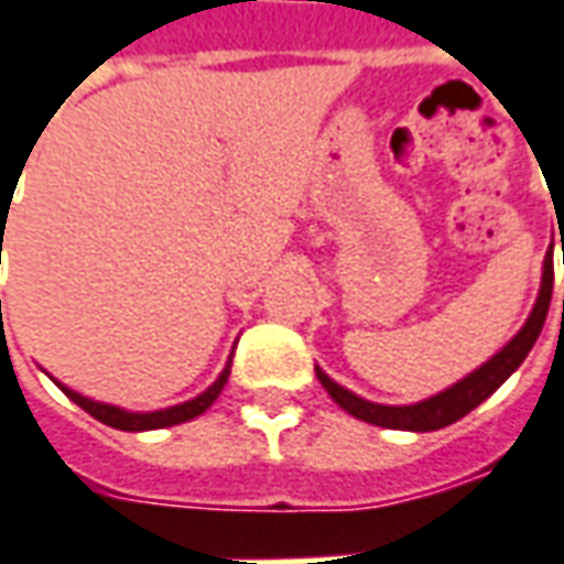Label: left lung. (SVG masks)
Listing matches in <instances>:
<instances>
[{"mask_svg": "<svg viewBox=\"0 0 564 564\" xmlns=\"http://www.w3.org/2000/svg\"><path fill=\"white\" fill-rule=\"evenodd\" d=\"M564 262V257H562ZM550 295H553V253L544 259V274H541V293H538V302H534L532 314L525 319L513 338H510L501 350H498L489 362L471 371L468 378H462L459 383H453L449 390L437 392L432 399L416 404H375L359 399L356 392L344 390L335 380L319 371V383L326 387L332 399L338 408H344L347 414H354L356 420H366L371 425H380V429H402V432H435V429H444V425L456 423L465 414H471L474 408L480 402H486L492 392L505 383V380L522 366V359L529 356V350L538 341V335L544 329L546 311H550ZM564 305V302H562Z\"/></svg>", "mask_w": 564, "mask_h": 564, "instance_id": "obj_1", "label": "left lung"}]
</instances>
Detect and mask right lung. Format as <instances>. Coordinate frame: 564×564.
<instances>
[{"label": "right lung", "instance_id": "obj_1", "mask_svg": "<svg viewBox=\"0 0 564 564\" xmlns=\"http://www.w3.org/2000/svg\"><path fill=\"white\" fill-rule=\"evenodd\" d=\"M229 368L232 366L223 368L220 378L214 380L208 390L202 392V395H196V399H189V402L184 404H174V408H165V411H150V414H132V411H123V408H115V404L93 402V399H87V395H80V392L63 387L59 380H54V383L59 387V390L66 392L68 399L78 404V408H84L87 414L96 416L99 423L111 425V429H120V432H150V429H165V425L186 423V420H193V416L205 414L210 404L217 402V395L223 392V387H226V380H229Z\"/></svg>", "mask_w": 564, "mask_h": 564}]
</instances>
